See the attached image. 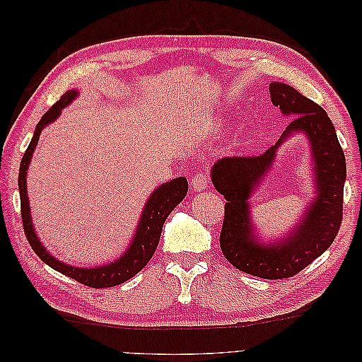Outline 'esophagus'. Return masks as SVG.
I'll list each match as a JSON object with an SVG mask.
<instances>
[{"instance_id":"1","label":"esophagus","mask_w":362,"mask_h":362,"mask_svg":"<svg viewBox=\"0 0 362 362\" xmlns=\"http://www.w3.org/2000/svg\"><path fill=\"white\" fill-rule=\"evenodd\" d=\"M208 185H210V175L206 172H198L192 180V190L194 192H202L208 189Z\"/></svg>"}]
</instances>
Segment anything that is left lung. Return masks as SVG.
I'll use <instances>...</instances> for the list:
<instances>
[{"label": "left lung", "instance_id": "1", "mask_svg": "<svg viewBox=\"0 0 362 362\" xmlns=\"http://www.w3.org/2000/svg\"><path fill=\"white\" fill-rule=\"evenodd\" d=\"M269 90L273 105L279 107L282 115L296 117L264 154L218 160L211 169V181L226 199L221 233V249L225 258L249 275L286 279L310 266L332 245L338 234L343 221L346 157L329 116L319 104L284 83H270ZM294 132L309 136L317 196L292 234L267 247L253 235L248 198L274 160L280 144Z\"/></svg>", "mask_w": 362, "mask_h": 362}]
</instances>
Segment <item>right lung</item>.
<instances>
[{
  "label": "right lung",
  "mask_w": 362,
  "mask_h": 362,
  "mask_svg": "<svg viewBox=\"0 0 362 362\" xmlns=\"http://www.w3.org/2000/svg\"><path fill=\"white\" fill-rule=\"evenodd\" d=\"M75 98H76L75 90L66 92L45 115L42 116V119L39 120V124L36 127L35 136H33L27 151L24 152V157H23V161H21V168H19V178H18L19 194H21V217H23L24 233L30 246L36 252L37 257L43 262H47L49 267L75 281L84 284L87 287H92V288L115 287V286H119V284H124L134 275H137V273L148 264L158 246L160 235L163 231V223L166 222V218L172 213L173 208L184 199L185 194H187L189 184L184 177H180V178L172 180L170 182H164L163 185H160V187L154 190V193L149 196V199L144 208V213H141L133 242H131V245L128 246L125 254L122 257H119L115 262H110V264H105L101 267H90V269L74 267V266L64 264V262L56 259L51 254H48L45 247H43L42 243L39 242V238L35 233V228H33L28 196H27V170H28L30 160L33 157V152H35L39 141L42 129L48 124L54 122V120L60 116L62 108L71 104Z\"/></svg>",
  "instance_id": "add662e5"
}]
</instances>
